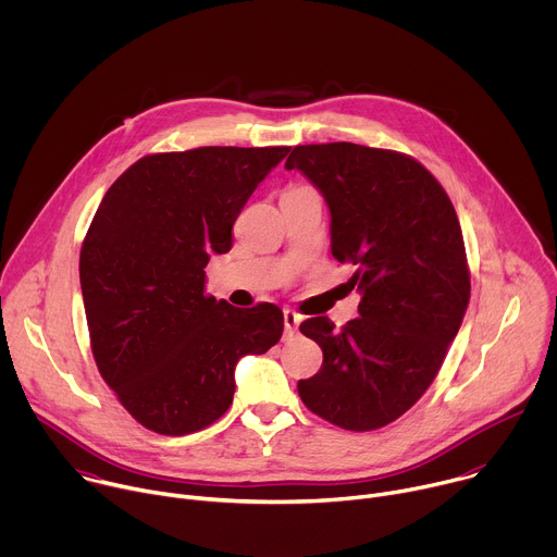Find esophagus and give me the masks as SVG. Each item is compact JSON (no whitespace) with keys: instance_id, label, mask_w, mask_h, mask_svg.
I'll list each match as a JSON object with an SVG mask.
<instances>
[{"instance_id":"34e87169","label":"esophagus","mask_w":557,"mask_h":557,"mask_svg":"<svg viewBox=\"0 0 557 557\" xmlns=\"http://www.w3.org/2000/svg\"><path fill=\"white\" fill-rule=\"evenodd\" d=\"M299 322H301V317H299L295 310H290V308L284 310V331H286V335L297 333Z\"/></svg>"}]
</instances>
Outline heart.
<instances>
[{"instance_id": "obj_1", "label": "heart", "mask_w": 557, "mask_h": 557, "mask_svg": "<svg viewBox=\"0 0 557 557\" xmlns=\"http://www.w3.org/2000/svg\"><path fill=\"white\" fill-rule=\"evenodd\" d=\"M293 189H297V187H293Z\"/></svg>"}]
</instances>
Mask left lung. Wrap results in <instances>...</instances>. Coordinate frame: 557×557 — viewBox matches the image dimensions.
Instances as JSON below:
<instances>
[{
  "label": "left lung",
  "mask_w": 557,
  "mask_h": 557,
  "mask_svg": "<svg viewBox=\"0 0 557 557\" xmlns=\"http://www.w3.org/2000/svg\"><path fill=\"white\" fill-rule=\"evenodd\" d=\"M286 170L324 194L333 256L352 267L361 290L346 326L329 317L299 324L324 363L297 392L342 430H379L425 394L462 324L471 284L458 215L443 185L401 151L297 145Z\"/></svg>",
  "instance_id": "8db88e82"
}]
</instances>
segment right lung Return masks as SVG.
<instances>
[{
	"label": "right lung",
	"mask_w": 557,
	"mask_h": 557,
	"mask_svg": "<svg viewBox=\"0 0 557 557\" xmlns=\"http://www.w3.org/2000/svg\"><path fill=\"white\" fill-rule=\"evenodd\" d=\"M290 147H196L143 156L103 196L78 256L90 346L103 381L147 430L185 436L231 406L235 363L284 331L275 304L205 293L211 253Z\"/></svg>",
	"instance_id": "right-lung-1"
}]
</instances>
